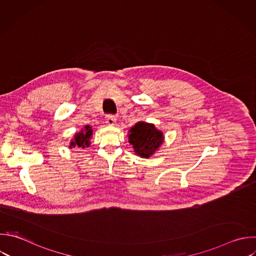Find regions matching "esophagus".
Returning <instances> with one entry per match:
<instances>
[{"instance_id": "esophagus-1", "label": "esophagus", "mask_w": 256, "mask_h": 256, "mask_svg": "<svg viewBox=\"0 0 256 256\" xmlns=\"http://www.w3.org/2000/svg\"><path fill=\"white\" fill-rule=\"evenodd\" d=\"M106 123H107L108 125H110V126L115 125V123H116V117L113 116V115H108V116L106 117Z\"/></svg>"}]
</instances>
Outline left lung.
<instances>
[{
	"instance_id": "1",
	"label": "left lung",
	"mask_w": 256,
	"mask_h": 256,
	"mask_svg": "<svg viewBox=\"0 0 256 256\" xmlns=\"http://www.w3.org/2000/svg\"><path fill=\"white\" fill-rule=\"evenodd\" d=\"M128 141L134 152L141 158H149L159 150L164 142L163 132L152 123L139 121L128 132Z\"/></svg>"
}]
</instances>
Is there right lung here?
I'll return each instance as SVG.
<instances>
[{
  "mask_svg": "<svg viewBox=\"0 0 256 256\" xmlns=\"http://www.w3.org/2000/svg\"><path fill=\"white\" fill-rule=\"evenodd\" d=\"M93 135V129L90 125L84 126L81 131L76 133L70 141L69 148H87L91 145V138Z\"/></svg>",
  "mask_w": 256,
  "mask_h": 256,
  "instance_id": "1",
  "label": "right lung"
}]
</instances>
